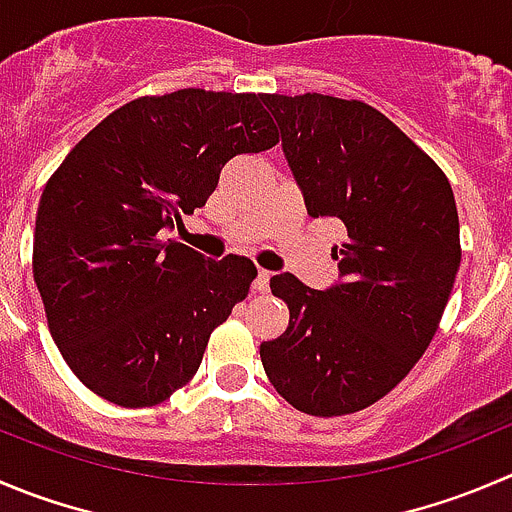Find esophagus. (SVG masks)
I'll return each mask as SVG.
<instances>
[{
    "label": "esophagus",
    "mask_w": 512,
    "mask_h": 512,
    "mask_svg": "<svg viewBox=\"0 0 512 512\" xmlns=\"http://www.w3.org/2000/svg\"><path fill=\"white\" fill-rule=\"evenodd\" d=\"M269 284H271V271L261 269L259 276H256V281H253V291H256V294H266V291H269Z\"/></svg>",
    "instance_id": "obj_1"
}]
</instances>
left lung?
Returning <instances> with one entry per match:
<instances>
[{
	"label": "left lung",
	"mask_w": 512,
	"mask_h": 512,
	"mask_svg": "<svg viewBox=\"0 0 512 512\" xmlns=\"http://www.w3.org/2000/svg\"><path fill=\"white\" fill-rule=\"evenodd\" d=\"M311 218L347 226L339 284L271 279L289 326L261 344L276 392L299 412L364 410L410 374L440 326L460 269L450 180L397 125L362 100L264 95Z\"/></svg>",
	"instance_id": "obj_1"
}]
</instances>
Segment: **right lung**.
Wrapping results in <instances>:
<instances>
[{
	"label": "right lung",
	"instance_id": "right-lung-1",
	"mask_svg": "<svg viewBox=\"0 0 512 512\" xmlns=\"http://www.w3.org/2000/svg\"><path fill=\"white\" fill-rule=\"evenodd\" d=\"M256 92L188 87L107 115L42 191L32 274L75 377L120 407L186 387L256 266L208 261L160 231L206 206L223 165L279 143Z\"/></svg>",
	"mask_w": 512,
	"mask_h": 512
}]
</instances>
